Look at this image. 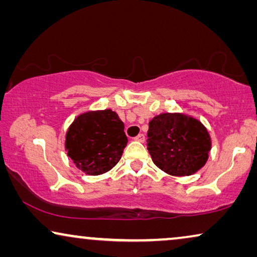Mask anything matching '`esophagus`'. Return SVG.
Returning a JSON list of instances; mask_svg holds the SVG:
<instances>
[{"mask_svg": "<svg viewBox=\"0 0 257 257\" xmlns=\"http://www.w3.org/2000/svg\"><path fill=\"white\" fill-rule=\"evenodd\" d=\"M135 140H137V142H140V143H143L144 140H145V136H144L143 133H139V135L137 136L136 138H135Z\"/></svg>", "mask_w": 257, "mask_h": 257, "instance_id": "obj_1", "label": "esophagus"}]
</instances>
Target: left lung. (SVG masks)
<instances>
[{
	"label": "left lung",
	"instance_id": "left-lung-1",
	"mask_svg": "<svg viewBox=\"0 0 257 257\" xmlns=\"http://www.w3.org/2000/svg\"><path fill=\"white\" fill-rule=\"evenodd\" d=\"M146 146L160 170L184 177L195 173L206 164L210 138L196 119L180 113H163L150 121Z\"/></svg>",
	"mask_w": 257,
	"mask_h": 257
}]
</instances>
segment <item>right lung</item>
I'll return each mask as SVG.
<instances>
[{"label": "right lung", "instance_id": "1", "mask_svg": "<svg viewBox=\"0 0 257 257\" xmlns=\"http://www.w3.org/2000/svg\"><path fill=\"white\" fill-rule=\"evenodd\" d=\"M126 143L124 122L115 112L104 110L77 117L66 133L65 147L79 170L98 175L120 160Z\"/></svg>", "mask_w": 257, "mask_h": 257}]
</instances>
